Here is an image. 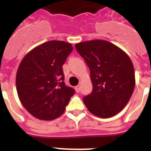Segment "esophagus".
Masks as SVG:
<instances>
[{
    "instance_id": "esophagus-1",
    "label": "esophagus",
    "mask_w": 151,
    "mask_h": 151,
    "mask_svg": "<svg viewBox=\"0 0 151 151\" xmlns=\"http://www.w3.org/2000/svg\"><path fill=\"white\" fill-rule=\"evenodd\" d=\"M80 89H81L80 85H77V86H76V87H75V91L77 92H80Z\"/></svg>"
}]
</instances>
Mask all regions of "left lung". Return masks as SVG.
Listing matches in <instances>:
<instances>
[{
    "instance_id": "left-lung-1",
    "label": "left lung",
    "mask_w": 151,
    "mask_h": 151,
    "mask_svg": "<svg viewBox=\"0 0 151 151\" xmlns=\"http://www.w3.org/2000/svg\"><path fill=\"white\" fill-rule=\"evenodd\" d=\"M75 48L90 70L92 92L83 98L88 110L107 118L122 111L135 88V70L129 55L114 44L92 40Z\"/></svg>"
}]
</instances>
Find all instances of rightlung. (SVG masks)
Here are the masks:
<instances>
[{"instance_id": "add662e5", "label": "right lung", "mask_w": 151, "mask_h": 151, "mask_svg": "<svg viewBox=\"0 0 151 151\" xmlns=\"http://www.w3.org/2000/svg\"><path fill=\"white\" fill-rule=\"evenodd\" d=\"M73 51L62 41L43 43L28 52L16 73V89L22 105L34 117L50 121L63 114L75 90L64 82L63 65Z\"/></svg>"}]
</instances>
